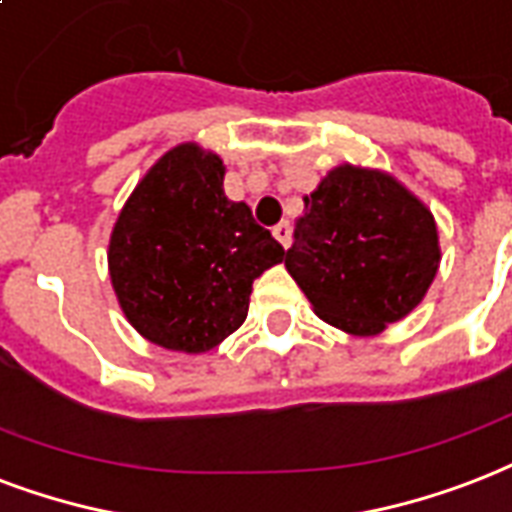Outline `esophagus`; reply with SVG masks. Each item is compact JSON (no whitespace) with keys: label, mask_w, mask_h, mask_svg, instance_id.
Here are the masks:
<instances>
[{"label":"esophagus","mask_w":512,"mask_h":512,"mask_svg":"<svg viewBox=\"0 0 512 512\" xmlns=\"http://www.w3.org/2000/svg\"><path fill=\"white\" fill-rule=\"evenodd\" d=\"M272 235H275V240L283 245V248H288V245H291V224H288V221H280V224L272 229Z\"/></svg>","instance_id":"1"}]
</instances>
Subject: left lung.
<instances>
[{
  "label": "left lung",
  "instance_id": "left-lung-1",
  "mask_svg": "<svg viewBox=\"0 0 512 512\" xmlns=\"http://www.w3.org/2000/svg\"><path fill=\"white\" fill-rule=\"evenodd\" d=\"M441 264L438 227L382 170L339 165L304 197L285 253L312 310L352 336H376L425 299Z\"/></svg>",
  "mask_w": 512,
  "mask_h": 512
}]
</instances>
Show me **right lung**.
I'll return each mask as SVG.
<instances>
[{
    "label": "right lung",
    "mask_w": 512,
    "mask_h": 512,
    "mask_svg": "<svg viewBox=\"0 0 512 512\" xmlns=\"http://www.w3.org/2000/svg\"><path fill=\"white\" fill-rule=\"evenodd\" d=\"M283 256L251 208L224 194L219 154L178 144L154 162L120 211L109 275L138 334L197 355L243 326L253 280Z\"/></svg>",
    "instance_id": "1"
}]
</instances>
